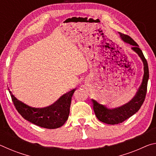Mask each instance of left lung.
Returning a JSON list of instances; mask_svg holds the SVG:
<instances>
[{
	"label": "left lung",
	"mask_w": 156,
	"mask_h": 156,
	"mask_svg": "<svg viewBox=\"0 0 156 156\" xmlns=\"http://www.w3.org/2000/svg\"><path fill=\"white\" fill-rule=\"evenodd\" d=\"M119 34L121 38L125 43L133 45L131 49L136 52L142 59L144 65V76L141 85L136 96L128 103L122 106L114 108V109H109L105 105L98 103L96 100L93 99L91 100L93 102L94 113L97 118L101 122L108 124V125H117V124L122 123L138 112L144 101L145 96L147 94L148 80L149 77L147 61L144 56L142 50L139 48L138 44L130 36L122 33Z\"/></svg>",
	"instance_id": "8db88e82"
}]
</instances>
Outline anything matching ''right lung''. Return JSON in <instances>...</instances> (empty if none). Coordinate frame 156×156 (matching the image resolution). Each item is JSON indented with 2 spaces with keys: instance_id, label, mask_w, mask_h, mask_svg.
<instances>
[{
  "instance_id": "obj_1",
  "label": "right lung",
  "mask_w": 156,
  "mask_h": 156,
  "mask_svg": "<svg viewBox=\"0 0 156 156\" xmlns=\"http://www.w3.org/2000/svg\"><path fill=\"white\" fill-rule=\"evenodd\" d=\"M76 89L67 92L54 104L44 108L31 107L18 100L9 91L12 100L18 112L29 122L41 127L56 129L67 120L70 112L72 97Z\"/></svg>"
}]
</instances>
